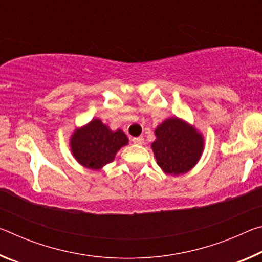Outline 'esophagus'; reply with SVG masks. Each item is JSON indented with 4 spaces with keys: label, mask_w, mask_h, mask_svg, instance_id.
I'll use <instances>...</instances> for the list:
<instances>
[{
    "label": "esophagus",
    "mask_w": 262,
    "mask_h": 262,
    "mask_svg": "<svg viewBox=\"0 0 262 262\" xmlns=\"http://www.w3.org/2000/svg\"><path fill=\"white\" fill-rule=\"evenodd\" d=\"M133 143L134 144H139V145H141V144H143L144 143V139L142 136H139V137H133Z\"/></svg>",
    "instance_id": "esophagus-1"
}]
</instances>
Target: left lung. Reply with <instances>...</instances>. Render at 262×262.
<instances>
[{"mask_svg": "<svg viewBox=\"0 0 262 262\" xmlns=\"http://www.w3.org/2000/svg\"><path fill=\"white\" fill-rule=\"evenodd\" d=\"M156 141L151 144L158 165L168 174L189 171L203 150L201 134L178 118H170L156 129Z\"/></svg>", "mask_w": 262, "mask_h": 262, "instance_id": "obj_1", "label": "left lung"}]
</instances>
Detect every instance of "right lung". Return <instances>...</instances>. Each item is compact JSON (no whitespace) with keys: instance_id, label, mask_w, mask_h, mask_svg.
Returning <instances> with one entry per match:
<instances>
[{"instance_id":"right-lung-1","label":"right lung","mask_w":262,"mask_h":262,"mask_svg":"<svg viewBox=\"0 0 262 262\" xmlns=\"http://www.w3.org/2000/svg\"><path fill=\"white\" fill-rule=\"evenodd\" d=\"M127 143L125 133L120 129L110 130L99 119H94L82 129L75 132L70 140L75 158L91 170H99L113 162L118 150Z\"/></svg>"}]
</instances>
